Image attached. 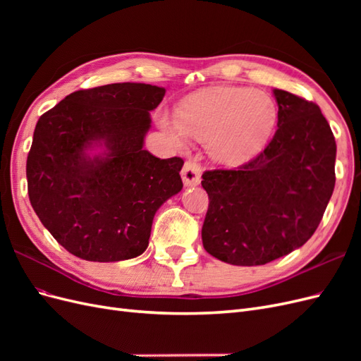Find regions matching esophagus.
<instances>
[{"mask_svg":"<svg viewBox=\"0 0 361 361\" xmlns=\"http://www.w3.org/2000/svg\"><path fill=\"white\" fill-rule=\"evenodd\" d=\"M182 180L185 187H195L202 180V169L197 162L187 161L182 169Z\"/></svg>","mask_w":361,"mask_h":361,"instance_id":"1","label":"esophagus"}]
</instances>
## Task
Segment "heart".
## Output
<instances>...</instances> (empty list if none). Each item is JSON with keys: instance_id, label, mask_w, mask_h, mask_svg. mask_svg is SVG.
Here are the masks:
<instances>
[{"instance_id": "obj_1", "label": "heart", "mask_w": 361, "mask_h": 361, "mask_svg": "<svg viewBox=\"0 0 361 361\" xmlns=\"http://www.w3.org/2000/svg\"><path fill=\"white\" fill-rule=\"evenodd\" d=\"M277 123V105L264 92L247 87H214L185 99L178 114L162 113L159 125L176 145L188 135L206 140L209 154L239 164L265 146Z\"/></svg>"}]
</instances>
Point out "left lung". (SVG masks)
<instances>
[{
	"instance_id": "left-lung-1",
	"label": "left lung",
	"mask_w": 361,
	"mask_h": 361,
	"mask_svg": "<svg viewBox=\"0 0 361 361\" xmlns=\"http://www.w3.org/2000/svg\"><path fill=\"white\" fill-rule=\"evenodd\" d=\"M279 122L264 152L235 170H207V253L239 267L265 265L309 241L336 183V141L321 108L274 89Z\"/></svg>"
}]
</instances>
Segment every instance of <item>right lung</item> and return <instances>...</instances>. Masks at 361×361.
Wrapping results in <instances>:
<instances>
[{
    "instance_id": "obj_1",
    "label": "right lung",
    "mask_w": 361,
    "mask_h": 361,
    "mask_svg": "<svg viewBox=\"0 0 361 361\" xmlns=\"http://www.w3.org/2000/svg\"><path fill=\"white\" fill-rule=\"evenodd\" d=\"M166 89L141 82L78 90L42 114L27 158L32 209L73 256L118 262L149 245L155 212L178 194L182 158L143 149ZM94 147L103 149L89 156Z\"/></svg>"
}]
</instances>
